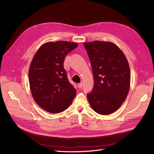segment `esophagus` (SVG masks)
I'll use <instances>...</instances> for the list:
<instances>
[{
  "mask_svg": "<svg viewBox=\"0 0 154 154\" xmlns=\"http://www.w3.org/2000/svg\"><path fill=\"white\" fill-rule=\"evenodd\" d=\"M82 86H83V83H78V87L79 88H82Z\"/></svg>",
  "mask_w": 154,
  "mask_h": 154,
  "instance_id": "esophagus-1",
  "label": "esophagus"
}]
</instances>
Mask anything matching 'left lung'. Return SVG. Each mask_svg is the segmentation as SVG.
Segmentation results:
<instances>
[{"mask_svg":"<svg viewBox=\"0 0 154 154\" xmlns=\"http://www.w3.org/2000/svg\"><path fill=\"white\" fill-rule=\"evenodd\" d=\"M92 66L94 88L87 98L92 109L101 115L117 110L127 98L130 86L128 60L111 42L96 40L83 44Z\"/></svg>","mask_w":154,"mask_h":154,"instance_id":"left-lung-1","label":"left lung"}]
</instances>
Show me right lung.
I'll use <instances>...</instances> for the list:
<instances>
[{"label":"right lung","mask_w":154,"mask_h":154,"mask_svg":"<svg viewBox=\"0 0 154 154\" xmlns=\"http://www.w3.org/2000/svg\"><path fill=\"white\" fill-rule=\"evenodd\" d=\"M78 44L67 41L48 42L37 50L29 69L32 97L42 109L59 113L72 103L76 90L69 83L63 67L66 56Z\"/></svg>","instance_id":"add662e5"}]
</instances>
